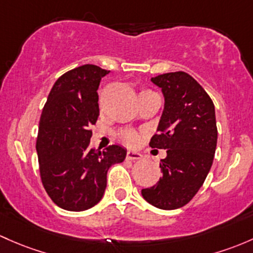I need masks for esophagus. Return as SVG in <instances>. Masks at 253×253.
<instances>
[{
	"mask_svg": "<svg viewBox=\"0 0 253 253\" xmlns=\"http://www.w3.org/2000/svg\"><path fill=\"white\" fill-rule=\"evenodd\" d=\"M126 158L128 159V160H140V159H142L143 156H142V154L138 153V151L128 150V151H127Z\"/></svg>",
	"mask_w": 253,
	"mask_h": 253,
	"instance_id": "obj_1",
	"label": "esophagus"
}]
</instances>
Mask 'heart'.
Segmentation results:
<instances>
[{"mask_svg":"<svg viewBox=\"0 0 253 253\" xmlns=\"http://www.w3.org/2000/svg\"><path fill=\"white\" fill-rule=\"evenodd\" d=\"M147 92L148 91H143L142 93H147ZM142 93H140V94H142ZM120 137H121V139L128 145L137 144L138 140H139V135H138L137 132L131 131V129H125V131H121L120 132Z\"/></svg>","mask_w":253,"mask_h":253,"instance_id":"1","label":"heart"}]
</instances>
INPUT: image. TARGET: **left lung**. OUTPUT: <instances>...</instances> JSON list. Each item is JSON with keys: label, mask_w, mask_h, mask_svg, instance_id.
Returning a JSON list of instances; mask_svg holds the SVG:
<instances>
[{"label": "left lung", "mask_w": 253, "mask_h": 253, "mask_svg": "<svg viewBox=\"0 0 253 253\" xmlns=\"http://www.w3.org/2000/svg\"><path fill=\"white\" fill-rule=\"evenodd\" d=\"M160 87L164 111L150 147L165 149L162 175L150 188L142 189L145 201L161 210L187 205L204 184L217 147L214 105L210 95L184 71L150 80Z\"/></svg>", "instance_id": "8db88e82"}]
</instances>
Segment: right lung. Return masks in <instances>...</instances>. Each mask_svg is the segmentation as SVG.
<instances>
[{
    "instance_id": "obj_1",
    "label": "right lung",
    "mask_w": 253,
    "mask_h": 253,
    "mask_svg": "<svg viewBox=\"0 0 253 253\" xmlns=\"http://www.w3.org/2000/svg\"><path fill=\"white\" fill-rule=\"evenodd\" d=\"M108 70L92 64L68 71L55 81L42 110L36 150L42 184L66 211H84L102 200L106 173L126 158L121 145L89 148L91 125L99 116L98 87Z\"/></svg>"
}]
</instances>
